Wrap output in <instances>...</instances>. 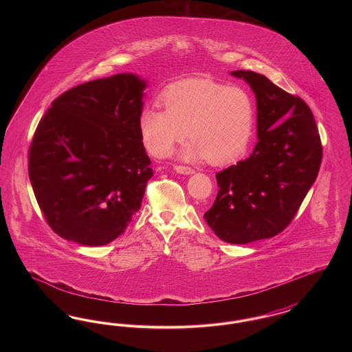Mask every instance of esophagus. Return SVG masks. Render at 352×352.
<instances>
[{"mask_svg": "<svg viewBox=\"0 0 352 352\" xmlns=\"http://www.w3.org/2000/svg\"><path fill=\"white\" fill-rule=\"evenodd\" d=\"M174 170L179 174H184V175H190V174H194L195 170L190 166H182V165H175Z\"/></svg>", "mask_w": 352, "mask_h": 352, "instance_id": "esophagus-1", "label": "esophagus"}]
</instances>
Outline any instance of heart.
I'll list each match as a JSON object with an SVG mask.
<instances>
[{"mask_svg":"<svg viewBox=\"0 0 352 352\" xmlns=\"http://www.w3.org/2000/svg\"><path fill=\"white\" fill-rule=\"evenodd\" d=\"M165 111L146 108L140 116V133L146 149L165 155L186 135L192 140L186 158L204 157L223 165L239 158L250 144L256 107L251 92L240 85L211 79L174 84L162 96Z\"/></svg>","mask_w":352,"mask_h":352,"instance_id":"1","label":"heart"}]
</instances>
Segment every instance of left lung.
Returning <instances> with one entry per match:
<instances>
[{"label": "left lung", "instance_id": "left-lung-1", "mask_svg": "<svg viewBox=\"0 0 352 352\" xmlns=\"http://www.w3.org/2000/svg\"><path fill=\"white\" fill-rule=\"evenodd\" d=\"M231 75L256 95L258 142L247 160L217 174L218 195L204 220L223 241L247 244L273 237L292 223L317 179L322 144L301 98L253 71Z\"/></svg>", "mask_w": 352, "mask_h": 352}]
</instances>
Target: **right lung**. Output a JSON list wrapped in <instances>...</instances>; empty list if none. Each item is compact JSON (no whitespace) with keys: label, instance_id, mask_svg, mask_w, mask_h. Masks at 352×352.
I'll list each match as a JSON object with an SVG mask.
<instances>
[{"label":"right lung","instance_id":"add662e5","mask_svg":"<svg viewBox=\"0 0 352 352\" xmlns=\"http://www.w3.org/2000/svg\"><path fill=\"white\" fill-rule=\"evenodd\" d=\"M133 74L76 85L41 118L29 148L34 195L51 230L82 245L125 231L153 177L140 133L142 91Z\"/></svg>","mask_w":352,"mask_h":352}]
</instances>
